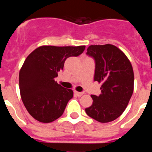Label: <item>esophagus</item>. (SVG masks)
<instances>
[{"instance_id":"obj_1","label":"esophagus","mask_w":152,"mask_h":152,"mask_svg":"<svg viewBox=\"0 0 152 152\" xmlns=\"http://www.w3.org/2000/svg\"><path fill=\"white\" fill-rule=\"evenodd\" d=\"M75 94L77 95V96H81L84 94V92H77V91H75Z\"/></svg>"}]
</instances>
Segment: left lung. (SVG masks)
<instances>
[{"label":"left lung","mask_w":152,"mask_h":152,"mask_svg":"<svg viewBox=\"0 0 152 152\" xmlns=\"http://www.w3.org/2000/svg\"><path fill=\"white\" fill-rule=\"evenodd\" d=\"M95 61L94 80L101 83V94L91 95L86 113L100 123L113 121L126 110L134 88V73L128 58L110 44L90 45L87 53Z\"/></svg>","instance_id":"left-lung-1"}]
</instances>
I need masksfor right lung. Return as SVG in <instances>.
Here are the masks:
<instances>
[{
    "label": "right lung",
    "instance_id": "1",
    "mask_svg": "<svg viewBox=\"0 0 152 152\" xmlns=\"http://www.w3.org/2000/svg\"><path fill=\"white\" fill-rule=\"evenodd\" d=\"M85 45H43L32 52L20 71L19 84L23 103L29 113L41 123L55 121L63 114L73 91L55 81L65 60L77 57Z\"/></svg>",
    "mask_w": 152,
    "mask_h": 152
}]
</instances>
